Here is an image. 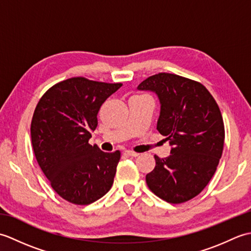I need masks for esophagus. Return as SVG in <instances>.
<instances>
[{"label":"esophagus","mask_w":251,"mask_h":251,"mask_svg":"<svg viewBox=\"0 0 251 251\" xmlns=\"http://www.w3.org/2000/svg\"><path fill=\"white\" fill-rule=\"evenodd\" d=\"M125 154H127V155H129V156H132V157H136V156L139 155V153H137L135 151H131V150L125 151Z\"/></svg>","instance_id":"esophagus-1"}]
</instances>
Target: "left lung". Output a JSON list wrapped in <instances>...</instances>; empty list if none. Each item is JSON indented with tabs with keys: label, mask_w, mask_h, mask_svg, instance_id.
Masks as SVG:
<instances>
[{
	"label": "left lung",
	"mask_w": 251,
	"mask_h": 251,
	"mask_svg": "<svg viewBox=\"0 0 251 251\" xmlns=\"http://www.w3.org/2000/svg\"><path fill=\"white\" fill-rule=\"evenodd\" d=\"M138 89L158 96L157 130L173 147L166 158L154 155L155 167L146 176L149 189L172 204L188 201L205 189L222 155L226 135L219 106L201 83L173 73L149 76Z\"/></svg>",
	"instance_id": "1"
}]
</instances>
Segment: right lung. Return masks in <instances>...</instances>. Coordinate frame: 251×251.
Wrapping results in <instances>:
<instances>
[{"mask_svg":"<svg viewBox=\"0 0 251 251\" xmlns=\"http://www.w3.org/2000/svg\"><path fill=\"white\" fill-rule=\"evenodd\" d=\"M121 86L71 77L51 86L35 106L31 121L35 158L51 188L69 202L92 204L113 184L121 152H102L88 140L100 106Z\"/></svg>","mask_w":251,"mask_h":251,"instance_id":"right-lung-1","label":"right lung"}]
</instances>
